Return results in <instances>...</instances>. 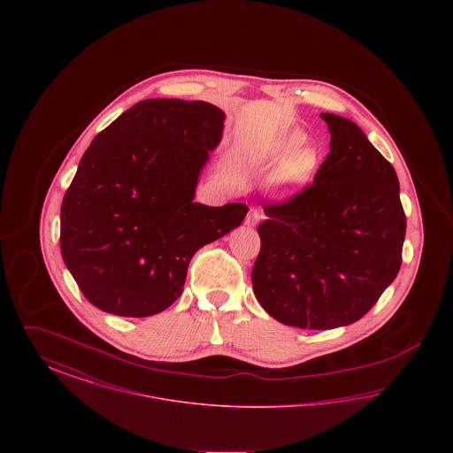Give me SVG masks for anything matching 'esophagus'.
I'll list each match as a JSON object with an SVG mask.
<instances>
[{
  "mask_svg": "<svg viewBox=\"0 0 453 453\" xmlns=\"http://www.w3.org/2000/svg\"><path fill=\"white\" fill-rule=\"evenodd\" d=\"M261 212H259V209L257 207H253V209H250V212H248V216H246V226H257L259 220H261Z\"/></svg>",
  "mask_w": 453,
  "mask_h": 453,
  "instance_id": "34e87169",
  "label": "esophagus"
}]
</instances>
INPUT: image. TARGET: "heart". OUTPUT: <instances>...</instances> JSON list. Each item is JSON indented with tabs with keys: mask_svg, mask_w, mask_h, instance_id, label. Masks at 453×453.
<instances>
[{
	"mask_svg": "<svg viewBox=\"0 0 453 453\" xmlns=\"http://www.w3.org/2000/svg\"><path fill=\"white\" fill-rule=\"evenodd\" d=\"M266 159L270 163H280L279 178L287 183H301L311 174L316 163L314 152L301 150V139L297 135L273 142L266 151Z\"/></svg>",
	"mask_w": 453,
	"mask_h": 453,
	"instance_id": "obj_1",
	"label": "heart"
}]
</instances>
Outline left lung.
Instances as JSON below:
<instances>
[{
    "label": "left lung",
    "instance_id": "1",
    "mask_svg": "<svg viewBox=\"0 0 453 453\" xmlns=\"http://www.w3.org/2000/svg\"><path fill=\"white\" fill-rule=\"evenodd\" d=\"M321 117L331 151L311 185L263 205L268 219L251 272L263 309L301 329L364 318L397 277L406 236L392 165L355 122Z\"/></svg>",
    "mask_w": 453,
    "mask_h": 453
}]
</instances>
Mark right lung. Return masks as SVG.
Listing matches in <instances>:
<instances>
[{
  "instance_id": "right-lung-1",
  "label": "right lung",
  "mask_w": 453,
  "mask_h": 453,
  "mask_svg": "<svg viewBox=\"0 0 453 453\" xmlns=\"http://www.w3.org/2000/svg\"><path fill=\"white\" fill-rule=\"evenodd\" d=\"M224 111L207 102L142 100L83 154L61 205V253L83 296L124 318L168 309L202 246L248 214L244 203L194 202Z\"/></svg>"
}]
</instances>
